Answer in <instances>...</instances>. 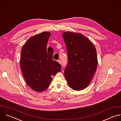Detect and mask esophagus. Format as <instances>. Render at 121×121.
<instances>
[{"instance_id": "esophagus-1", "label": "esophagus", "mask_w": 121, "mask_h": 121, "mask_svg": "<svg viewBox=\"0 0 121 121\" xmlns=\"http://www.w3.org/2000/svg\"><path fill=\"white\" fill-rule=\"evenodd\" d=\"M58 62L59 64H61V63H62V61H61V60H58Z\"/></svg>"}]
</instances>
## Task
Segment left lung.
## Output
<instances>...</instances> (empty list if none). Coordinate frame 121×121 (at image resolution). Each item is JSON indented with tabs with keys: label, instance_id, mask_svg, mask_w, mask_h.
I'll use <instances>...</instances> for the list:
<instances>
[{
	"label": "left lung",
	"instance_id": "8db88e82",
	"mask_svg": "<svg viewBox=\"0 0 121 121\" xmlns=\"http://www.w3.org/2000/svg\"><path fill=\"white\" fill-rule=\"evenodd\" d=\"M62 36L68 56L65 78L73 90H82L88 87L96 70V49L92 42L80 33L65 32Z\"/></svg>",
	"mask_w": 121,
	"mask_h": 121
}]
</instances>
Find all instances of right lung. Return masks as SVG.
Segmentation results:
<instances>
[{"instance_id":"add662e5","label":"right lung","mask_w":121,"mask_h":121,"mask_svg":"<svg viewBox=\"0 0 121 121\" xmlns=\"http://www.w3.org/2000/svg\"><path fill=\"white\" fill-rule=\"evenodd\" d=\"M50 32L36 34L23 46L20 60L21 69L26 83L33 90L42 92L52 80V76L61 70V66L53 59V49L47 48Z\"/></svg>"}]
</instances>
